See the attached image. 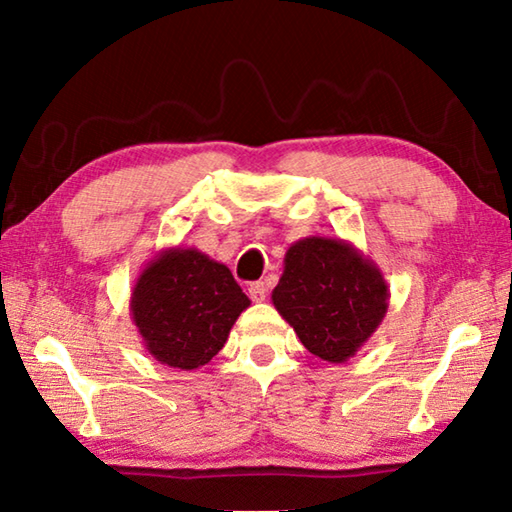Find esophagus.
I'll return each instance as SVG.
<instances>
[{
	"mask_svg": "<svg viewBox=\"0 0 512 512\" xmlns=\"http://www.w3.org/2000/svg\"><path fill=\"white\" fill-rule=\"evenodd\" d=\"M266 293H268V287L264 282H253L248 287V296L253 298V302H264L266 300Z\"/></svg>",
	"mask_w": 512,
	"mask_h": 512,
	"instance_id": "esophagus-1",
	"label": "esophagus"
}]
</instances>
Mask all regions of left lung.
Segmentation results:
<instances>
[{
  "label": "left lung",
  "instance_id": "8db88e82",
  "mask_svg": "<svg viewBox=\"0 0 512 512\" xmlns=\"http://www.w3.org/2000/svg\"><path fill=\"white\" fill-rule=\"evenodd\" d=\"M388 284L379 266L334 237H305L284 255L273 307L300 343L329 363L354 357L384 320Z\"/></svg>",
  "mask_w": 512,
  "mask_h": 512
}]
</instances>
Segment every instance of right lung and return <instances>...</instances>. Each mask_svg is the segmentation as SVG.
I'll use <instances>...</instances> for the list:
<instances>
[{
	"label": "right lung",
	"mask_w": 512,
	"mask_h": 512,
	"mask_svg": "<svg viewBox=\"0 0 512 512\" xmlns=\"http://www.w3.org/2000/svg\"><path fill=\"white\" fill-rule=\"evenodd\" d=\"M248 307L230 268L198 248H162L131 293V318L146 352L180 370L205 366Z\"/></svg>",
	"instance_id": "right-lung-1"
}]
</instances>
